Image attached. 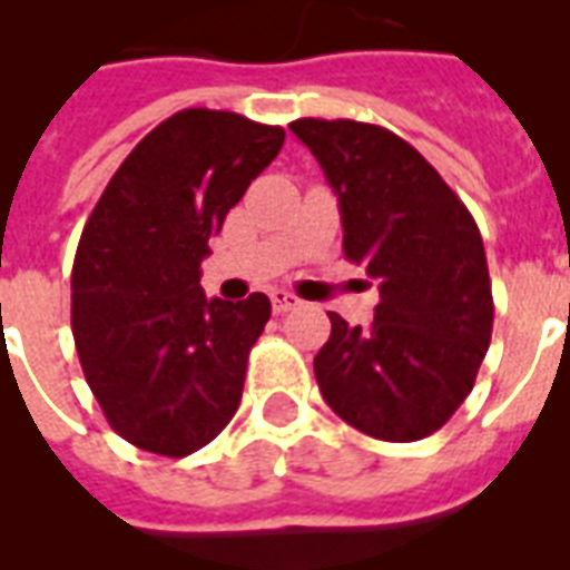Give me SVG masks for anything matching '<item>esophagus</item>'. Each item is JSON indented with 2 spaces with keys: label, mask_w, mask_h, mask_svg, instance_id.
Masks as SVG:
<instances>
[{
  "label": "esophagus",
  "mask_w": 570,
  "mask_h": 570,
  "mask_svg": "<svg viewBox=\"0 0 570 570\" xmlns=\"http://www.w3.org/2000/svg\"><path fill=\"white\" fill-rule=\"evenodd\" d=\"M298 304H302V298L293 293H286V289H275V293H272V307H275V313L295 311Z\"/></svg>",
  "instance_id": "esophagus-1"
}]
</instances>
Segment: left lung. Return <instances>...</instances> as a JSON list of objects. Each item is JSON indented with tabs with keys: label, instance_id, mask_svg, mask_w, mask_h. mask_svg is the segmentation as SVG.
Listing matches in <instances>:
<instances>
[{
	"label": "left lung",
	"instance_id": "8db88e82",
	"mask_svg": "<svg viewBox=\"0 0 570 570\" xmlns=\"http://www.w3.org/2000/svg\"><path fill=\"white\" fill-rule=\"evenodd\" d=\"M337 195L343 254L379 284L375 320L331 316L313 373L331 411L379 441L429 438L473 390L491 343L485 245L468 206L390 129L293 120Z\"/></svg>",
	"mask_w": 570,
	"mask_h": 570
}]
</instances>
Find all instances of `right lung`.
<instances>
[{"label":"right lung","instance_id":"right-lung-1","mask_svg":"<svg viewBox=\"0 0 570 570\" xmlns=\"http://www.w3.org/2000/svg\"><path fill=\"white\" fill-rule=\"evenodd\" d=\"M284 129L183 109L120 163L85 224L70 322L85 381L115 432L183 459L230 423L272 302L206 298L209 239L284 147Z\"/></svg>","mask_w":570,"mask_h":570}]
</instances>
